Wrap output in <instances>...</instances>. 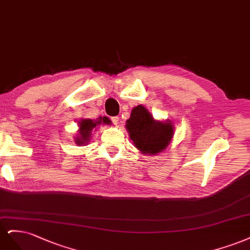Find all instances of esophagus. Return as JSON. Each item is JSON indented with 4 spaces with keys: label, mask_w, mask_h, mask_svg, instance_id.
<instances>
[{
    "label": "esophagus",
    "mask_w": 250,
    "mask_h": 250,
    "mask_svg": "<svg viewBox=\"0 0 250 250\" xmlns=\"http://www.w3.org/2000/svg\"><path fill=\"white\" fill-rule=\"evenodd\" d=\"M111 120H112V123H113V125H117L118 122H119V117L118 116H113V117H111Z\"/></svg>",
    "instance_id": "1"
}]
</instances>
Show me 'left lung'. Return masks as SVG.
I'll use <instances>...</instances> for the list:
<instances>
[{"label":"left lung","mask_w":250,"mask_h":250,"mask_svg":"<svg viewBox=\"0 0 250 250\" xmlns=\"http://www.w3.org/2000/svg\"><path fill=\"white\" fill-rule=\"evenodd\" d=\"M125 126L135 146L146 155H157L165 149L173 135L171 124L156 122L141 104L132 110Z\"/></svg>","instance_id":"1"}]
</instances>
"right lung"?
Listing matches in <instances>:
<instances>
[{
	"mask_svg": "<svg viewBox=\"0 0 250 250\" xmlns=\"http://www.w3.org/2000/svg\"><path fill=\"white\" fill-rule=\"evenodd\" d=\"M102 122L104 124H110V120L107 117H104V118L100 117L99 122H93V120H91V119H83L81 123H79L80 124V136L78 137L76 142L78 144H84L86 141L89 140L91 131Z\"/></svg>",
	"mask_w": 250,
	"mask_h": 250,
	"instance_id": "add662e5",
	"label": "right lung"
}]
</instances>
